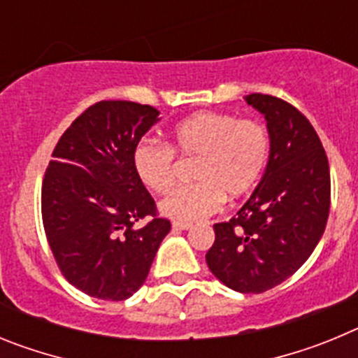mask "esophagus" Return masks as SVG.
Returning <instances> with one entry per match:
<instances>
[{
	"label": "esophagus",
	"instance_id": "obj_1",
	"mask_svg": "<svg viewBox=\"0 0 358 358\" xmlns=\"http://www.w3.org/2000/svg\"><path fill=\"white\" fill-rule=\"evenodd\" d=\"M172 229L173 231H188V229H192V224L179 222V220H176V222H172Z\"/></svg>",
	"mask_w": 358,
	"mask_h": 358
}]
</instances>
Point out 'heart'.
Segmentation results:
<instances>
[{"label": "heart", "mask_w": 358, "mask_h": 358, "mask_svg": "<svg viewBox=\"0 0 358 358\" xmlns=\"http://www.w3.org/2000/svg\"><path fill=\"white\" fill-rule=\"evenodd\" d=\"M170 143L182 156H197L192 170L195 182L179 186L159 202L164 217L199 222L217 213L224 199L236 201L251 194L264 177L271 154L267 129L256 120L202 110L181 120ZM172 147L143 140L132 152V166L148 189L163 194L176 179Z\"/></svg>", "instance_id": "1"}]
</instances>
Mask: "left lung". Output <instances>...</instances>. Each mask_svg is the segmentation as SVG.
<instances>
[{"mask_svg":"<svg viewBox=\"0 0 358 358\" xmlns=\"http://www.w3.org/2000/svg\"><path fill=\"white\" fill-rule=\"evenodd\" d=\"M245 102L267 122L268 163L238 213L213 226L206 264L229 289L260 294L292 276L321 240L330 213V166L317 132L296 107L260 93Z\"/></svg>","mask_w":358,"mask_h":358,"instance_id":"1","label":"left lung"}]
</instances>
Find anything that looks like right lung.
Instances as JSON below:
<instances>
[{
    "label": "right lung",
    "mask_w": 358,
    "mask_h": 358,
    "mask_svg": "<svg viewBox=\"0 0 358 358\" xmlns=\"http://www.w3.org/2000/svg\"><path fill=\"white\" fill-rule=\"evenodd\" d=\"M159 110L127 100L85 109L57 143L43 181V224L57 265L87 296L123 301L145 283L170 222L132 166ZM154 216L143 228L135 222Z\"/></svg>",
    "instance_id": "right-lung-1"
}]
</instances>
